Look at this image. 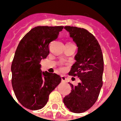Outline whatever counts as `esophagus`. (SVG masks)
Wrapping results in <instances>:
<instances>
[{
	"mask_svg": "<svg viewBox=\"0 0 121 121\" xmlns=\"http://www.w3.org/2000/svg\"><path fill=\"white\" fill-rule=\"evenodd\" d=\"M61 81H62V82H67V79H66L65 76H61Z\"/></svg>",
	"mask_w": 121,
	"mask_h": 121,
	"instance_id": "esophagus-1",
	"label": "esophagus"
}]
</instances>
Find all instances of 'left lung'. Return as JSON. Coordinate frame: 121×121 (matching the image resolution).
Instances as JSON below:
<instances>
[{"mask_svg":"<svg viewBox=\"0 0 121 121\" xmlns=\"http://www.w3.org/2000/svg\"><path fill=\"white\" fill-rule=\"evenodd\" d=\"M70 37L78 47L75 63L69 74L78 76L77 86L70 84L71 92L63 99L69 111L80 113L88 110L99 97L102 86L104 60L101 48L93 35L87 30L74 26H65Z\"/></svg>","mask_w":121,"mask_h":121,"instance_id":"1","label":"left lung"}]
</instances>
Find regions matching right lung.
<instances>
[{
    "instance_id": "1",
    "label": "right lung",
    "mask_w": 121,
    "mask_h": 121,
    "mask_svg": "<svg viewBox=\"0 0 121 121\" xmlns=\"http://www.w3.org/2000/svg\"><path fill=\"white\" fill-rule=\"evenodd\" d=\"M63 28L36 26L22 37L17 46L11 67L12 84L18 101L25 108H43L50 93L61 81L56 73L42 72L40 62L47 57L50 42L57 39Z\"/></svg>"
}]
</instances>
